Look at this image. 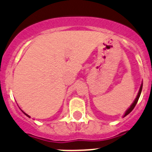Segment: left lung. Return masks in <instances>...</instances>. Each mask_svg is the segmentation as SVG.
<instances>
[{"mask_svg": "<svg viewBox=\"0 0 152 152\" xmlns=\"http://www.w3.org/2000/svg\"><path fill=\"white\" fill-rule=\"evenodd\" d=\"M142 84H141V86H140V91H139V93H138V95H137V96H136V99L134 100V102H133V104H132V105H131V106H130V108H128L127 110H126V113L124 114V117L126 116V115H127L128 114H130V112H131V111H133V108H135V106H136V103H137L138 100H139V99H140V94H141V92H142Z\"/></svg>", "mask_w": 152, "mask_h": 152, "instance_id": "left-lung-1", "label": "left lung"}]
</instances>
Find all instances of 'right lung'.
Listing matches in <instances>:
<instances>
[{"instance_id": "1", "label": "right lung", "mask_w": 152, "mask_h": 152, "mask_svg": "<svg viewBox=\"0 0 152 152\" xmlns=\"http://www.w3.org/2000/svg\"><path fill=\"white\" fill-rule=\"evenodd\" d=\"M22 112H23V111H22ZM23 113H24V114H25V115H26V116H27V117H28V118H30V116H29V115H27V114H26V113H25V112H23Z\"/></svg>"}]
</instances>
